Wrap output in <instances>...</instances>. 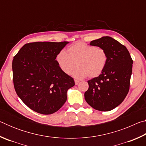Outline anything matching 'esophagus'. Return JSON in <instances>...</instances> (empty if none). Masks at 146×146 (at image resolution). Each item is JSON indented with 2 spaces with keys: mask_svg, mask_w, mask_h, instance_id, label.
<instances>
[{
  "mask_svg": "<svg viewBox=\"0 0 146 146\" xmlns=\"http://www.w3.org/2000/svg\"><path fill=\"white\" fill-rule=\"evenodd\" d=\"M75 85H78V84H79V81L75 80Z\"/></svg>",
  "mask_w": 146,
  "mask_h": 146,
  "instance_id": "1",
  "label": "esophagus"
}]
</instances>
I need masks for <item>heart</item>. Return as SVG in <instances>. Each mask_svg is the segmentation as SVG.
I'll return each mask as SVG.
<instances>
[{
  "label": "heart",
  "mask_w": 146,
  "mask_h": 146,
  "mask_svg": "<svg viewBox=\"0 0 146 146\" xmlns=\"http://www.w3.org/2000/svg\"><path fill=\"white\" fill-rule=\"evenodd\" d=\"M68 54L61 51L56 56V63L66 75L78 68L73 75L77 79L95 78L103 72L108 62V55L103 48L77 42L68 48Z\"/></svg>",
  "instance_id": "1"
}]
</instances>
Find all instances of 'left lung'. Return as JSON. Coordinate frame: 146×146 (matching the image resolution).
<instances>
[{"instance_id":"obj_1","label":"left lung","mask_w":146,"mask_h":146,"mask_svg":"<svg viewBox=\"0 0 146 146\" xmlns=\"http://www.w3.org/2000/svg\"><path fill=\"white\" fill-rule=\"evenodd\" d=\"M90 44L104 49L108 62L99 76L88 81L85 100L96 110L109 111L119 106L127 95L133 60L126 47L110 36H102Z\"/></svg>"}]
</instances>
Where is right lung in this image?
Listing matches in <instances>:
<instances>
[{"label":"right lung","mask_w":146,"mask_h":146,"mask_svg":"<svg viewBox=\"0 0 146 146\" xmlns=\"http://www.w3.org/2000/svg\"><path fill=\"white\" fill-rule=\"evenodd\" d=\"M69 42H36L24 45L12 62L14 88L31 110L43 115L54 113L67 100V91L75 86L64 73L56 56Z\"/></svg>","instance_id":"1"}]
</instances>
